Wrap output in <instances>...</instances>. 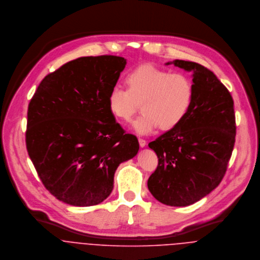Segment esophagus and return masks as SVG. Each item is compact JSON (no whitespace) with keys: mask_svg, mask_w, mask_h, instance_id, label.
<instances>
[{"mask_svg":"<svg viewBox=\"0 0 260 260\" xmlns=\"http://www.w3.org/2000/svg\"><path fill=\"white\" fill-rule=\"evenodd\" d=\"M138 141H139V145H140V147H145V146H146V140H145V139H143V138H139V139H138Z\"/></svg>","mask_w":260,"mask_h":260,"instance_id":"1","label":"esophagus"}]
</instances>
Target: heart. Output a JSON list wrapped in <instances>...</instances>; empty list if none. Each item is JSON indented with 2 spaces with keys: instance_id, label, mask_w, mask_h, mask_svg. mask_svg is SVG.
Listing matches in <instances>:
<instances>
[{
  "instance_id": "1",
  "label": "heart",
  "mask_w": 260,
  "mask_h": 260,
  "mask_svg": "<svg viewBox=\"0 0 260 260\" xmlns=\"http://www.w3.org/2000/svg\"><path fill=\"white\" fill-rule=\"evenodd\" d=\"M127 89L114 86L107 99L112 116L128 122L141 103L142 114L133 122V129L141 135L177 127L191 108L194 85L188 75L170 73L154 65H141L127 75Z\"/></svg>"
}]
</instances>
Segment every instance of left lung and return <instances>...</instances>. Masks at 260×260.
I'll return each instance as SVG.
<instances>
[{"instance_id": "8db88e82", "label": "left lung", "mask_w": 260, "mask_h": 260, "mask_svg": "<svg viewBox=\"0 0 260 260\" xmlns=\"http://www.w3.org/2000/svg\"><path fill=\"white\" fill-rule=\"evenodd\" d=\"M170 64L193 73L194 98L185 119L149 143L158 166L147 185L159 202L188 206L215 189L225 175L235 143L234 103L209 69L183 60Z\"/></svg>"}]
</instances>
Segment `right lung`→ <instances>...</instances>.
<instances>
[{
  "label": "right lung",
  "mask_w": 260,
  "mask_h": 260,
  "mask_svg": "<svg viewBox=\"0 0 260 260\" xmlns=\"http://www.w3.org/2000/svg\"><path fill=\"white\" fill-rule=\"evenodd\" d=\"M117 56L81 57L47 75L28 107L26 145L46 189L73 206H92L113 190L118 166L139 150L107 107L124 70Z\"/></svg>",
  "instance_id": "add662e5"
}]
</instances>
